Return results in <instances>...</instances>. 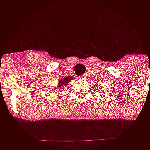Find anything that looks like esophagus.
<instances>
[{
  "label": "esophagus",
  "mask_w": 150,
  "mask_h": 150,
  "mask_svg": "<svg viewBox=\"0 0 150 150\" xmlns=\"http://www.w3.org/2000/svg\"><path fill=\"white\" fill-rule=\"evenodd\" d=\"M86 78H87V77H86L85 74H83V75H82V76L79 77V79H81V80H86Z\"/></svg>",
  "instance_id": "esophagus-1"
}]
</instances>
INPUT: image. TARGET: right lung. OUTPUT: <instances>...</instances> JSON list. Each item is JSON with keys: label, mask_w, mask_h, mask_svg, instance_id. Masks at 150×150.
Instances as JSON below:
<instances>
[{"label": "right lung", "mask_w": 150, "mask_h": 150, "mask_svg": "<svg viewBox=\"0 0 150 150\" xmlns=\"http://www.w3.org/2000/svg\"><path fill=\"white\" fill-rule=\"evenodd\" d=\"M72 77H67L63 81H62L61 80L60 82V88H62V87H63V85H67V84L69 82H70V80H72Z\"/></svg>", "instance_id": "1"}]
</instances>
